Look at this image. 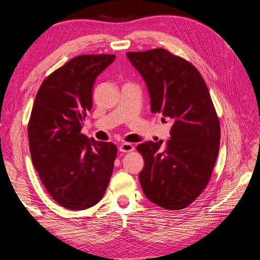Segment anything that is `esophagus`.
Wrapping results in <instances>:
<instances>
[{
	"mask_svg": "<svg viewBox=\"0 0 260 260\" xmlns=\"http://www.w3.org/2000/svg\"><path fill=\"white\" fill-rule=\"evenodd\" d=\"M119 151L122 153H130L132 151H135V146L131 143H122L119 146Z\"/></svg>",
	"mask_w": 260,
	"mask_h": 260,
	"instance_id": "1",
	"label": "esophagus"
}]
</instances>
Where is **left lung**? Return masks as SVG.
<instances>
[{
    "instance_id": "obj_1",
    "label": "left lung",
    "mask_w": 260,
    "mask_h": 260,
    "mask_svg": "<svg viewBox=\"0 0 260 260\" xmlns=\"http://www.w3.org/2000/svg\"><path fill=\"white\" fill-rule=\"evenodd\" d=\"M127 56L147 85L152 113L172 122L166 145L137 146L144 159L141 186L156 205L183 209L206 187L219 152L220 123L208 88L190 61L165 49Z\"/></svg>"
}]
</instances>
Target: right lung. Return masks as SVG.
Listing matches in <instances>:
<instances>
[{"mask_svg": "<svg viewBox=\"0 0 260 260\" xmlns=\"http://www.w3.org/2000/svg\"><path fill=\"white\" fill-rule=\"evenodd\" d=\"M115 55H80L45 78L28 123L32 164L60 206L82 210L98 204L114 169L117 147L81 133L92 108L96 77Z\"/></svg>", "mask_w": 260, "mask_h": 260, "instance_id": "add662e5", "label": "right lung"}]
</instances>
